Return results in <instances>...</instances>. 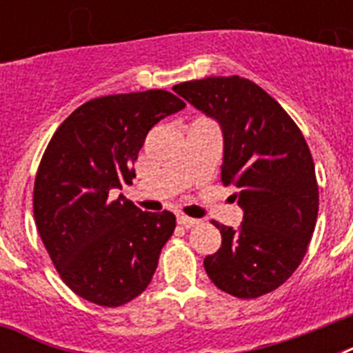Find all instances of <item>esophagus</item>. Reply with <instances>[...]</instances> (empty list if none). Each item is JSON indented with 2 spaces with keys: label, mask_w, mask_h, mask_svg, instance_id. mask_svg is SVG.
I'll list each match as a JSON object with an SVG mask.
<instances>
[{
  "label": "esophagus",
  "mask_w": 353,
  "mask_h": 353,
  "mask_svg": "<svg viewBox=\"0 0 353 353\" xmlns=\"http://www.w3.org/2000/svg\"><path fill=\"white\" fill-rule=\"evenodd\" d=\"M177 223H179L181 227H185V229H190V227L198 225L199 221L194 220V218H188V216H185V214H179L177 216Z\"/></svg>",
  "instance_id": "34e87169"
}]
</instances>
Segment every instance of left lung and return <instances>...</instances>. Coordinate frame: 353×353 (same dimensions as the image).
<instances>
[{"mask_svg":"<svg viewBox=\"0 0 353 353\" xmlns=\"http://www.w3.org/2000/svg\"><path fill=\"white\" fill-rule=\"evenodd\" d=\"M174 91L223 132L221 183L234 185L243 209L238 229L214 223L221 247L205 258L216 288L256 299L282 285L301 265L319 212L312 152L284 108L241 77H209Z\"/></svg>","mask_w":353,"mask_h":353,"instance_id":"obj_1","label":"left lung"}]
</instances>
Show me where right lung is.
<instances>
[{
    "label": "right lung",
    "instance_id": "add662e5",
    "mask_svg": "<svg viewBox=\"0 0 353 353\" xmlns=\"http://www.w3.org/2000/svg\"><path fill=\"white\" fill-rule=\"evenodd\" d=\"M185 102L165 90L99 97L77 108L47 144L34 181V220L62 280L85 301L117 307L143 293L176 216L143 212L115 188L161 119Z\"/></svg>",
    "mask_w": 353,
    "mask_h": 353
}]
</instances>
